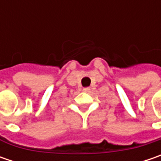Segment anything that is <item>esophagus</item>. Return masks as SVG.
I'll use <instances>...</instances> for the list:
<instances>
[{
	"instance_id": "esophagus-1",
	"label": "esophagus",
	"mask_w": 161,
	"mask_h": 161,
	"mask_svg": "<svg viewBox=\"0 0 161 161\" xmlns=\"http://www.w3.org/2000/svg\"><path fill=\"white\" fill-rule=\"evenodd\" d=\"M90 90V88H84L83 89V91H85V92H89Z\"/></svg>"
}]
</instances>
